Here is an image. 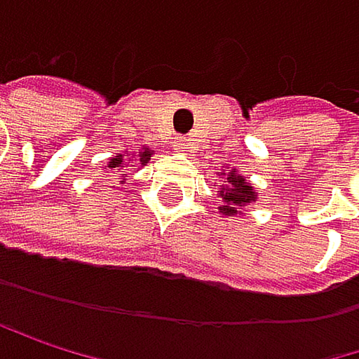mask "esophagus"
<instances>
[{"mask_svg": "<svg viewBox=\"0 0 359 359\" xmlns=\"http://www.w3.org/2000/svg\"><path fill=\"white\" fill-rule=\"evenodd\" d=\"M174 147H176V151H187V149H189V144H187L185 138H176Z\"/></svg>", "mask_w": 359, "mask_h": 359, "instance_id": "34e87169", "label": "esophagus"}]
</instances>
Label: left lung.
Here are the masks:
<instances>
[{
	"mask_svg": "<svg viewBox=\"0 0 359 359\" xmlns=\"http://www.w3.org/2000/svg\"><path fill=\"white\" fill-rule=\"evenodd\" d=\"M221 189L217 191V196L223 200V206H219V210L223 215H238V206L253 202L255 200V191L249 183H245L243 176H236L234 172L227 174V183L219 185Z\"/></svg>",
	"mask_w": 359,
	"mask_h": 359,
	"instance_id": "1",
	"label": "left lung"
}]
</instances>
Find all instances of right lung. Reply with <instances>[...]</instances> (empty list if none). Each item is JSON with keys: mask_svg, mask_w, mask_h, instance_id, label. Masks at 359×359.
Masks as SVG:
<instances>
[{"mask_svg": "<svg viewBox=\"0 0 359 359\" xmlns=\"http://www.w3.org/2000/svg\"><path fill=\"white\" fill-rule=\"evenodd\" d=\"M151 155H153L151 151H142V153H140V163L144 165V163L151 159ZM108 168H110V170H123V168H125V161H123V157H121V155L112 157V159H110V163H108Z\"/></svg>", "mask_w": 359, "mask_h": 359, "instance_id": "right-lung-1", "label": "right lung"}]
</instances>
